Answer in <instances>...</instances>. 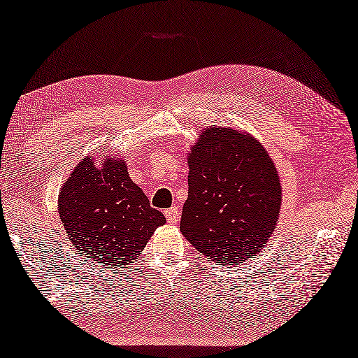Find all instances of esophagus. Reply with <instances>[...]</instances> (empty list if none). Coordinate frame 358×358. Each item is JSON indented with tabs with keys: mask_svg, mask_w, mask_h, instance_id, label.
<instances>
[{
	"mask_svg": "<svg viewBox=\"0 0 358 358\" xmlns=\"http://www.w3.org/2000/svg\"><path fill=\"white\" fill-rule=\"evenodd\" d=\"M165 217H166V221H169L170 224H178V221H179V210H178V207H171L169 210H165Z\"/></svg>",
	"mask_w": 358,
	"mask_h": 358,
	"instance_id": "34e87169",
	"label": "esophagus"
}]
</instances>
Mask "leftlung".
Instances as JSON below:
<instances>
[{
  "label": "left lung",
  "instance_id": "8db88e82",
  "mask_svg": "<svg viewBox=\"0 0 358 358\" xmlns=\"http://www.w3.org/2000/svg\"><path fill=\"white\" fill-rule=\"evenodd\" d=\"M188 198L180 231L201 255L238 266L276 229L281 184L264 147L243 131L208 127L187 156Z\"/></svg>",
  "mask_w": 358,
  "mask_h": 358
}]
</instances>
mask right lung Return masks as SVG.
Segmentation results:
<instances>
[{
	"instance_id": "add662e5",
	"label": "right lung",
	"mask_w": 358,
	"mask_h": 358,
	"mask_svg": "<svg viewBox=\"0 0 358 358\" xmlns=\"http://www.w3.org/2000/svg\"><path fill=\"white\" fill-rule=\"evenodd\" d=\"M58 215L80 255L108 267L137 258L165 216L128 176L127 162L108 157L82 159L58 194Z\"/></svg>"
}]
</instances>
